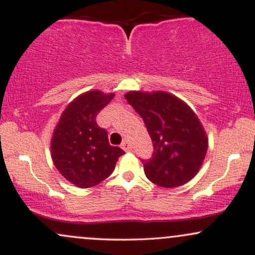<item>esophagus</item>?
I'll list each match as a JSON object with an SVG mask.
<instances>
[{"label":"esophagus","instance_id":"1","mask_svg":"<svg viewBox=\"0 0 255 255\" xmlns=\"http://www.w3.org/2000/svg\"><path fill=\"white\" fill-rule=\"evenodd\" d=\"M121 147L124 148V150H125L126 152H128V151H130V150H131V145H130V142L128 141V140H125V141L122 142V144H121Z\"/></svg>","mask_w":255,"mask_h":255}]
</instances>
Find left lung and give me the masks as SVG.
Returning a JSON list of instances; mask_svg holds the SVG:
<instances>
[{
    "label": "left lung",
    "mask_w": 255,
    "mask_h": 255,
    "mask_svg": "<svg viewBox=\"0 0 255 255\" xmlns=\"http://www.w3.org/2000/svg\"><path fill=\"white\" fill-rule=\"evenodd\" d=\"M125 98L144 120L153 144L152 157L142 160L146 177L164 188L191 181L209 146L206 131L194 111L165 91H129Z\"/></svg>",
    "instance_id": "1"
}]
</instances>
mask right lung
Instances as JSON below:
<instances>
[{
  "instance_id": "obj_1",
  "label": "right lung",
  "mask_w": 255,
  "mask_h": 255,
  "mask_svg": "<svg viewBox=\"0 0 255 255\" xmlns=\"http://www.w3.org/2000/svg\"><path fill=\"white\" fill-rule=\"evenodd\" d=\"M114 93L87 91L66 107L51 137V158L61 175L74 186L89 188L101 183L115 169L124 150L111 146L96 116Z\"/></svg>"
}]
</instances>
